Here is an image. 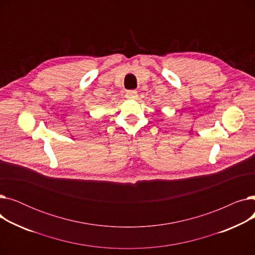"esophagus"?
Returning a JSON list of instances; mask_svg holds the SVG:
<instances>
[{
  "label": "esophagus",
  "instance_id": "obj_1",
  "mask_svg": "<svg viewBox=\"0 0 255 255\" xmlns=\"http://www.w3.org/2000/svg\"><path fill=\"white\" fill-rule=\"evenodd\" d=\"M126 97L128 99H135L137 97V92L136 91H128L126 93Z\"/></svg>",
  "mask_w": 255,
  "mask_h": 255
}]
</instances>
